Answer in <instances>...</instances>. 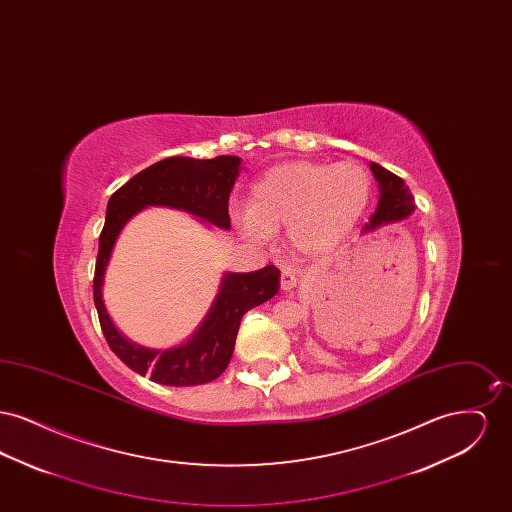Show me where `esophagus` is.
<instances>
[{"mask_svg":"<svg viewBox=\"0 0 512 512\" xmlns=\"http://www.w3.org/2000/svg\"><path fill=\"white\" fill-rule=\"evenodd\" d=\"M295 286H297V272L292 270V268H282V272H280V288L284 292H292Z\"/></svg>","mask_w":512,"mask_h":512,"instance_id":"esophagus-1","label":"esophagus"}]
</instances>
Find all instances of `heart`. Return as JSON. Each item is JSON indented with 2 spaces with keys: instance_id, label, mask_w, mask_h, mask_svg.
I'll return each instance as SVG.
<instances>
[{
  "instance_id": "1",
  "label": "heart",
  "mask_w": 512,
  "mask_h": 512,
  "mask_svg": "<svg viewBox=\"0 0 512 512\" xmlns=\"http://www.w3.org/2000/svg\"><path fill=\"white\" fill-rule=\"evenodd\" d=\"M370 195L372 176L357 161H295L270 169L253 184L249 211L238 215V224L255 240L288 230L295 251L315 255L355 228Z\"/></svg>"
}]
</instances>
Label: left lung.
Masks as SVG:
<instances>
[{
  "label": "left lung",
  "mask_w": 512,
  "mask_h": 512,
  "mask_svg": "<svg viewBox=\"0 0 512 512\" xmlns=\"http://www.w3.org/2000/svg\"><path fill=\"white\" fill-rule=\"evenodd\" d=\"M370 171L374 172V178L380 186V199L365 230H374L382 224H390L409 217L414 211V197L411 190L405 186L403 178L386 171L376 163H370Z\"/></svg>",
  "instance_id": "8db88e82"
}]
</instances>
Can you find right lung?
Wrapping results in <instances>:
<instances>
[{
    "label": "right lung",
    "instance_id": "add662e5",
    "mask_svg": "<svg viewBox=\"0 0 512 512\" xmlns=\"http://www.w3.org/2000/svg\"><path fill=\"white\" fill-rule=\"evenodd\" d=\"M240 172V157L215 159L169 157L130 178L107 203L105 226L99 234L94 272V303L99 324L111 351L134 372L163 386L207 384L226 370L232 359L242 317L249 309L274 297L280 270L267 265L253 272H228L209 315L194 336L172 349H147L126 340L105 311L101 288L113 245L122 226L147 205H167L192 213L219 228H230L228 197Z\"/></svg>",
    "mask_w": 512,
    "mask_h": 512
}]
</instances>
